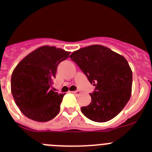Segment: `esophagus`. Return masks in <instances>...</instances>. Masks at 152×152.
Masks as SVG:
<instances>
[{"mask_svg":"<svg viewBox=\"0 0 152 152\" xmlns=\"http://www.w3.org/2000/svg\"><path fill=\"white\" fill-rule=\"evenodd\" d=\"M72 93H73L74 94H75V95H79L80 94V91H78V90H77V91H72Z\"/></svg>","mask_w":152,"mask_h":152,"instance_id":"esophagus-1","label":"esophagus"}]
</instances>
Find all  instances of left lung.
Wrapping results in <instances>:
<instances>
[{
    "label": "left lung",
    "mask_w": 152,
    "mask_h": 152,
    "mask_svg": "<svg viewBox=\"0 0 152 152\" xmlns=\"http://www.w3.org/2000/svg\"><path fill=\"white\" fill-rule=\"evenodd\" d=\"M95 86L91 102L81 112L92 121L103 123L116 116L129 100L132 72L123 56L107 47L93 45L70 56Z\"/></svg>",
    "instance_id": "left-lung-1"
}]
</instances>
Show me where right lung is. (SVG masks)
Here are the masks:
<instances>
[{
    "label": "right lung",
    "instance_id": "1",
    "mask_svg": "<svg viewBox=\"0 0 152 152\" xmlns=\"http://www.w3.org/2000/svg\"><path fill=\"white\" fill-rule=\"evenodd\" d=\"M70 52L48 45L29 53L19 63L11 76V93L23 115L37 122L56 117L64 94L52 91L58 65Z\"/></svg>",
    "mask_w": 152,
    "mask_h": 152
}]
</instances>
